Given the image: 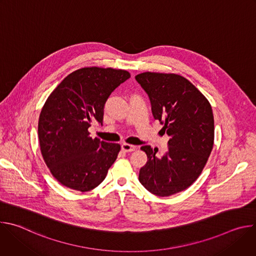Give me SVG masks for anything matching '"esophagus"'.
<instances>
[{
  "mask_svg": "<svg viewBox=\"0 0 256 256\" xmlns=\"http://www.w3.org/2000/svg\"><path fill=\"white\" fill-rule=\"evenodd\" d=\"M122 151H124V152H132V151H134V150L136 149V146H134V144H122Z\"/></svg>",
  "mask_w": 256,
  "mask_h": 256,
  "instance_id": "1",
  "label": "esophagus"
}]
</instances>
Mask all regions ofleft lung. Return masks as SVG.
Instances as JSON below:
<instances>
[{
    "label": "left lung",
    "mask_w": 256,
    "mask_h": 256,
    "mask_svg": "<svg viewBox=\"0 0 256 256\" xmlns=\"http://www.w3.org/2000/svg\"><path fill=\"white\" fill-rule=\"evenodd\" d=\"M136 82L147 93L152 114L170 136L168 150L142 146L148 161L140 169L142 186L158 196L190 188L202 173L214 144V116L208 99L186 78L175 74L142 72Z\"/></svg>",
    "instance_id": "8db88e82"
}]
</instances>
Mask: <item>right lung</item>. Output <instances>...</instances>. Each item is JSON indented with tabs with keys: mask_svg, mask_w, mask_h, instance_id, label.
Returning a JSON list of instances; mask_svg holds the SVG:
<instances>
[{
	"mask_svg": "<svg viewBox=\"0 0 256 256\" xmlns=\"http://www.w3.org/2000/svg\"><path fill=\"white\" fill-rule=\"evenodd\" d=\"M130 78L124 70L83 68L66 76L48 98L38 120L40 151L62 186L85 192L106 177L120 146L92 138L88 128L93 122L102 126L108 97Z\"/></svg>",
	"mask_w": 256,
	"mask_h": 256,
	"instance_id": "obj_1",
	"label": "right lung"
}]
</instances>
